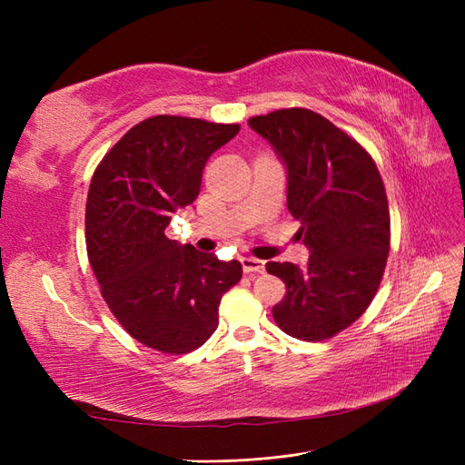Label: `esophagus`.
<instances>
[{"mask_svg": "<svg viewBox=\"0 0 465 465\" xmlns=\"http://www.w3.org/2000/svg\"><path fill=\"white\" fill-rule=\"evenodd\" d=\"M241 262H242V270L246 273H263L265 272V262L263 260L244 256Z\"/></svg>", "mask_w": 465, "mask_h": 465, "instance_id": "obj_1", "label": "esophagus"}]
</instances>
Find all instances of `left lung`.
<instances>
[{"label": "left lung", "instance_id": "left-lung-1", "mask_svg": "<svg viewBox=\"0 0 465 465\" xmlns=\"http://www.w3.org/2000/svg\"><path fill=\"white\" fill-rule=\"evenodd\" d=\"M287 168V207L311 258L265 263L283 279L273 318L285 333L322 341L372 302L390 252V211L378 168L353 137L306 108L248 120Z\"/></svg>", "mask_w": 465, "mask_h": 465}]
</instances>
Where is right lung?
<instances>
[{"instance_id": "1", "label": "right lung", "mask_w": 465, "mask_h": 465, "mask_svg": "<svg viewBox=\"0 0 465 465\" xmlns=\"http://www.w3.org/2000/svg\"><path fill=\"white\" fill-rule=\"evenodd\" d=\"M238 124L153 116L125 134L93 174L87 254L101 292L134 340L163 353H190L219 323L223 294L241 262L180 244L164 234L174 211L195 202L207 159Z\"/></svg>"}]
</instances>
